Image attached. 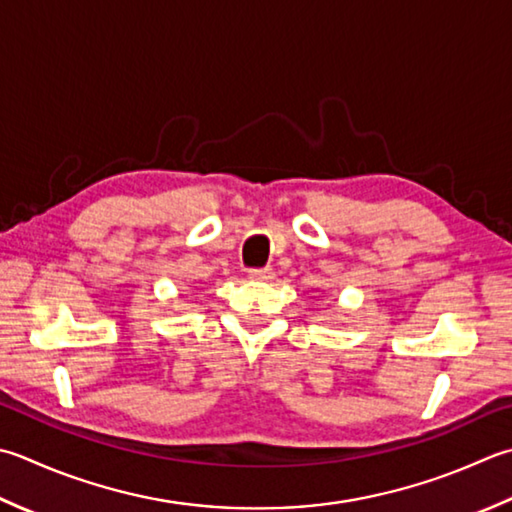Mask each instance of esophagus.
<instances>
[{
    "mask_svg": "<svg viewBox=\"0 0 512 512\" xmlns=\"http://www.w3.org/2000/svg\"><path fill=\"white\" fill-rule=\"evenodd\" d=\"M273 268H253V270H248V277L250 279H257V282H268V279H273Z\"/></svg>",
    "mask_w": 512,
    "mask_h": 512,
    "instance_id": "1",
    "label": "esophagus"
}]
</instances>
